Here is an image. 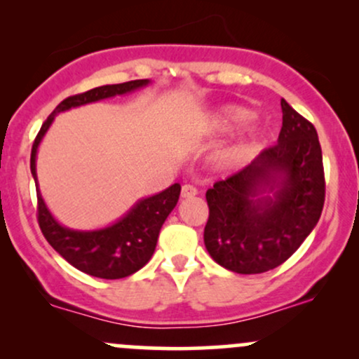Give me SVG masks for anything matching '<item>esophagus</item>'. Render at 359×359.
<instances>
[{"label":"esophagus","mask_w":359,"mask_h":359,"mask_svg":"<svg viewBox=\"0 0 359 359\" xmlns=\"http://www.w3.org/2000/svg\"><path fill=\"white\" fill-rule=\"evenodd\" d=\"M196 196H197V189L194 187V185H189V184L182 185V191H180V197H182V199H191V197H196Z\"/></svg>","instance_id":"obj_1"}]
</instances>
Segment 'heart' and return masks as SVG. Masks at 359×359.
<instances>
[{"label": "heart", "mask_w": 359, "mask_h": 359, "mask_svg": "<svg viewBox=\"0 0 359 359\" xmlns=\"http://www.w3.org/2000/svg\"><path fill=\"white\" fill-rule=\"evenodd\" d=\"M253 118L255 111L245 108V106H222V108L214 111L194 128L192 137L205 138L212 137V135L233 133V131L240 130V128L253 121ZM259 142H262V135H259L257 128L246 131L240 138L234 140L229 145L219 148L212 155V167L216 170L224 172V174L240 170L257 154Z\"/></svg>", "instance_id": "b5f03b06"}]
</instances>
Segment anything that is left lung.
Instances as JSON below:
<instances>
[{"label": "left lung", "mask_w": 359, "mask_h": 359, "mask_svg": "<svg viewBox=\"0 0 359 359\" xmlns=\"http://www.w3.org/2000/svg\"><path fill=\"white\" fill-rule=\"evenodd\" d=\"M280 104L277 145L205 192V250L234 273L277 269L297 251L323 212L325 185L317 131L285 100Z\"/></svg>", "instance_id": "8db88e82"}]
</instances>
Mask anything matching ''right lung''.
<instances>
[{"mask_svg": "<svg viewBox=\"0 0 359 359\" xmlns=\"http://www.w3.org/2000/svg\"><path fill=\"white\" fill-rule=\"evenodd\" d=\"M150 82V79H138L123 84H108L67 97L52 111L50 116L40 128L32 147L30 170L36 185L39 224L45 240L72 266L97 278H125L147 265L155 251L162 224L168 214L174 211L179 201L180 184H174L165 191L138 199L131 205L130 211L123 214L113 224L97 229H72L60 224L53 217L40 194L39 179H36V151L57 114L108 97L125 96L145 88Z\"/></svg>", "mask_w": 359, "mask_h": 359, "instance_id": "obj_1", "label": "right lung"}]
</instances>
